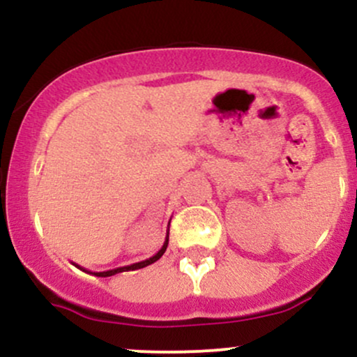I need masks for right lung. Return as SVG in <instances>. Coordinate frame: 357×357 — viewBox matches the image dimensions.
<instances>
[{"instance_id": "1", "label": "right lung", "mask_w": 357, "mask_h": 357, "mask_svg": "<svg viewBox=\"0 0 357 357\" xmlns=\"http://www.w3.org/2000/svg\"><path fill=\"white\" fill-rule=\"evenodd\" d=\"M167 241H169V228H167V233H166V240H165V243H162L161 250H159V252L155 253V255H153L151 258H147V260L137 261V264L126 265V267H117V268H112V270H105V272H89L87 268L80 267V265H77V264H73V265H75L77 268H80L82 272L92 273V275H96V277H112V275H116V273H121V272H130V270L144 268V267H147V265H151V264H154V261H158L159 258H161L162 255H165V252H166V248H167Z\"/></svg>"}]
</instances>
